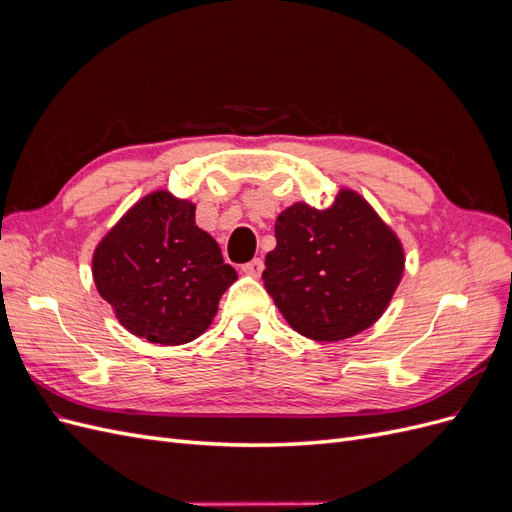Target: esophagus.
Returning <instances> with one entry per match:
<instances>
[{"label":"esophagus","mask_w":512,"mask_h":512,"mask_svg":"<svg viewBox=\"0 0 512 512\" xmlns=\"http://www.w3.org/2000/svg\"><path fill=\"white\" fill-rule=\"evenodd\" d=\"M262 271H265V260H262V258H254V260L247 262V265H243V273L245 275L260 277Z\"/></svg>","instance_id":"esophagus-1"}]
</instances>
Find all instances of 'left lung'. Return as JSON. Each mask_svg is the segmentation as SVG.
Here are the masks:
<instances>
[{
    "label": "left lung",
    "mask_w": 512,
    "mask_h": 512,
    "mask_svg": "<svg viewBox=\"0 0 512 512\" xmlns=\"http://www.w3.org/2000/svg\"><path fill=\"white\" fill-rule=\"evenodd\" d=\"M265 288L290 327L316 342H342L374 327L404 277L397 232L352 188L316 209L299 200L275 220Z\"/></svg>",
    "instance_id": "obj_1"
}]
</instances>
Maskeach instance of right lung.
Segmentation results:
<instances>
[{
	"label": "right lung",
	"instance_id": "1",
	"mask_svg": "<svg viewBox=\"0 0 512 512\" xmlns=\"http://www.w3.org/2000/svg\"><path fill=\"white\" fill-rule=\"evenodd\" d=\"M91 273L121 327L162 346L203 335L237 280L218 241L196 226V205L168 190L121 215L96 245Z\"/></svg>",
	"mask_w": 512,
	"mask_h": 512
}]
</instances>
